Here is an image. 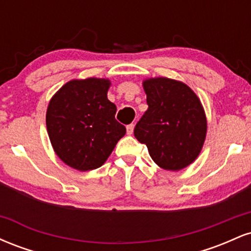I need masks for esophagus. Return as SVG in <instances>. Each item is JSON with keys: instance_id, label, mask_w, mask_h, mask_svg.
Returning a JSON list of instances; mask_svg holds the SVG:
<instances>
[{"instance_id": "34e87169", "label": "esophagus", "mask_w": 251, "mask_h": 251, "mask_svg": "<svg viewBox=\"0 0 251 251\" xmlns=\"http://www.w3.org/2000/svg\"><path fill=\"white\" fill-rule=\"evenodd\" d=\"M133 129H134V125L133 124H131V125H127V127H126V131H127V134L131 135L133 133Z\"/></svg>"}]
</instances>
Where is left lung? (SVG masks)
Wrapping results in <instances>:
<instances>
[{
    "mask_svg": "<svg viewBox=\"0 0 251 251\" xmlns=\"http://www.w3.org/2000/svg\"><path fill=\"white\" fill-rule=\"evenodd\" d=\"M149 108L134 127L159 168L179 171L200 155L206 137V116L200 98L186 83L169 77L143 81Z\"/></svg>",
    "mask_w": 251,
    "mask_h": 251,
    "instance_id": "left-lung-1",
    "label": "left lung"
}]
</instances>
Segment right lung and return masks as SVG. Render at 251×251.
Returning a JSON list of instances; mask_svg holds the SVG:
<instances>
[{"label": "right lung", "instance_id": "1", "mask_svg": "<svg viewBox=\"0 0 251 251\" xmlns=\"http://www.w3.org/2000/svg\"><path fill=\"white\" fill-rule=\"evenodd\" d=\"M109 86L108 79H73L50 100L46 125L50 144L70 168H100L126 133L116 120L117 106L107 99Z\"/></svg>", "mask_w": 251, "mask_h": 251}]
</instances>
